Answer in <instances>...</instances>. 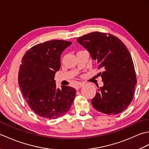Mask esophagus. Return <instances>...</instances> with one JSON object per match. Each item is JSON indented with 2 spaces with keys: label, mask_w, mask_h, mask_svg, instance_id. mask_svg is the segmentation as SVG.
<instances>
[{
  "label": "esophagus",
  "mask_w": 149,
  "mask_h": 149,
  "mask_svg": "<svg viewBox=\"0 0 149 149\" xmlns=\"http://www.w3.org/2000/svg\"><path fill=\"white\" fill-rule=\"evenodd\" d=\"M83 83H78V84L76 85V86H75V89H76L77 90H78L81 86H83Z\"/></svg>",
  "instance_id": "1"
}]
</instances>
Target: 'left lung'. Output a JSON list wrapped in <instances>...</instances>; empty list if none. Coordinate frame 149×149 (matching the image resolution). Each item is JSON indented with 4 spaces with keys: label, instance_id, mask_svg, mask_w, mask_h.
<instances>
[{
    "label": "left lung",
    "instance_id": "left-lung-1",
    "mask_svg": "<svg viewBox=\"0 0 149 149\" xmlns=\"http://www.w3.org/2000/svg\"><path fill=\"white\" fill-rule=\"evenodd\" d=\"M77 42L86 49L99 65L103 86L99 88L91 100L96 110L117 115L129 106L133 98L136 77L133 61L126 46L110 34L91 33L78 38Z\"/></svg>",
    "mask_w": 149,
    "mask_h": 149
}]
</instances>
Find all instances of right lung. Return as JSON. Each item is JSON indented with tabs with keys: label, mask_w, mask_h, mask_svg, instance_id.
Masks as SVG:
<instances>
[{
	"label": "right lung",
	"mask_w": 149,
	"mask_h": 149,
	"mask_svg": "<svg viewBox=\"0 0 149 149\" xmlns=\"http://www.w3.org/2000/svg\"><path fill=\"white\" fill-rule=\"evenodd\" d=\"M72 44L50 40L28 50L22 58L18 84L28 105L40 116L56 119L68 112L76 91L74 88L56 87L54 76L61 66L60 58Z\"/></svg>",
	"instance_id": "1"
}]
</instances>
